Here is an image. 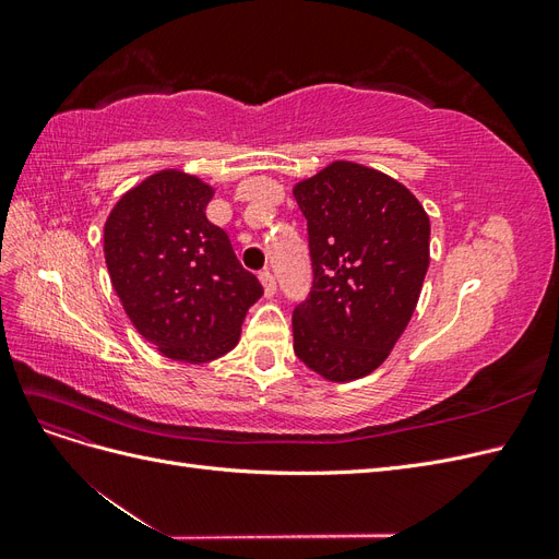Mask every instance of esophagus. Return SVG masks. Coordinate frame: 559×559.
Wrapping results in <instances>:
<instances>
[{
    "instance_id": "34e87169",
    "label": "esophagus",
    "mask_w": 559,
    "mask_h": 559,
    "mask_svg": "<svg viewBox=\"0 0 559 559\" xmlns=\"http://www.w3.org/2000/svg\"><path fill=\"white\" fill-rule=\"evenodd\" d=\"M259 280H261V284H263V292H265V296H267V298H270V296H275V292H277V282H275L273 273H270V270H261V273H259Z\"/></svg>"
}]
</instances>
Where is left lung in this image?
<instances>
[{"label": "left lung", "instance_id": "8db88e82", "mask_svg": "<svg viewBox=\"0 0 559 559\" xmlns=\"http://www.w3.org/2000/svg\"><path fill=\"white\" fill-rule=\"evenodd\" d=\"M308 218L312 286L294 310V352L333 382L389 357L415 312L429 267V216L396 179L335 160L296 183Z\"/></svg>", "mask_w": 559, "mask_h": 559}]
</instances>
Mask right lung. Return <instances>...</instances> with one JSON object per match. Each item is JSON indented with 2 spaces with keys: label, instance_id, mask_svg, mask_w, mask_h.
<instances>
[{
  "label": "right lung",
  "instance_id": "right-lung-1",
  "mask_svg": "<svg viewBox=\"0 0 559 559\" xmlns=\"http://www.w3.org/2000/svg\"><path fill=\"white\" fill-rule=\"evenodd\" d=\"M212 186L163 170L116 202L105 259L123 310L165 357L205 364L238 345L263 286L242 267L224 228L207 222Z\"/></svg>",
  "mask_w": 559,
  "mask_h": 559
}]
</instances>
